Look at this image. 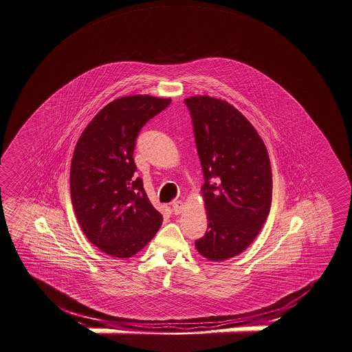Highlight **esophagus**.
I'll list each match as a JSON object with an SVG mask.
<instances>
[{
  "mask_svg": "<svg viewBox=\"0 0 352 352\" xmlns=\"http://www.w3.org/2000/svg\"><path fill=\"white\" fill-rule=\"evenodd\" d=\"M184 202L182 201H173V211L175 212V214H179L184 211Z\"/></svg>",
  "mask_w": 352,
  "mask_h": 352,
  "instance_id": "34e87169",
  "label": "esophagus"
}]
</instances>
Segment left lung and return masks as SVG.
<instances>
[{
	"mask_svg": "<svg viewBox=\"0 0 352 352\" xmlns=\"http://www.w3.org/2000/svg\"><path fill=\"white\" fill-rule=\"evenodd\" d=\"M205 185V236L195 242L199 254L223 262L250 247L272 205V167L254 126L232 104L208 96L185 99Z\"/></svg>",
	"mask_w": 352,
	"mask_h": 352,
	"instance_id": "8db88e82",
	"label": "left lung"
}]
</instances>
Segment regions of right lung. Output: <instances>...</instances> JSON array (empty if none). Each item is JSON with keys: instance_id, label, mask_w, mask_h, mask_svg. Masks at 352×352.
Masks as SVG:
<instances>
[{"instance_id": "obj_1", "label": "right lung", "mask_w": 352, "mask_h": 352, "mask_svg": "<svg viewBox=\"0 0 352 352\" xmlns=\"http://www.w3.org/2000/svg\"><path fill=\"white\" fill-rule=\"evenodd\" d=\"M170 102V98L151 96L116 99L93 118L76 145L72 205L90 243L108 256H134L162 224L142 179L134 176L133 153L141 128Z\"/></svg>"}]
</instances>
